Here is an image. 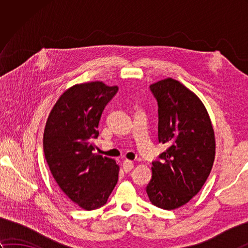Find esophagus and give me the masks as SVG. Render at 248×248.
Wrapping results in <instances>:
<instances>
[{"instance_id": "esophagus-1", "label": "esophagus", "mask_w": 248, "mask_h": 248, "mask_svg": "<svg viewBox=\"0 0 248 248\" xmlns=\"http://www.w3.org/2000/svg\"><path fill=\"white\" fill-rule=\"evenodd\" d=\"M123 167H124V170L125 172H129L133 170L134 167V163L132 161H129V160H125L124 163H123Z\"/></svg>"}]
</instances>
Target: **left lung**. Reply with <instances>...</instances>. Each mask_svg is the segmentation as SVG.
<instances>
[{"label": "left lung", "mask_w": 248, "mask_h": 248, "mask_svg": "<svg viewBox=\"0 0 248 248\" xmlns=\"http://www.w3.org/2000/svg\"><path fill=\"white\" fill-rule=\"evenodd\" d=\"M157 102V139L167 149L152 162L146 192L152 204L173 210L188 202L207 180L215 156L211 120L200 99L173 78L150 85Z\"/></svg>", "instance_id": "8db88e82"}]
</instances>
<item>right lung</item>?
<instances>
[{
	"mask_svg": "<svg viewBox=\"0 0 248 248\" xmlns=\"http://www.w3.org/2000/svg\"><path fill=\"white\" fill-rule=\"evenodd\" d=\"M118 92L102 82L78 84L62 94L44 132V152L62 192L84 210L98 209L118 181L113 159L93 154L104 108Z\"/></svg>",
	"mask_w": 248,
	"mask_h": 248,
	"instance_id": "right-lung-1",
	"label": "right lung"
}]
</instances>
